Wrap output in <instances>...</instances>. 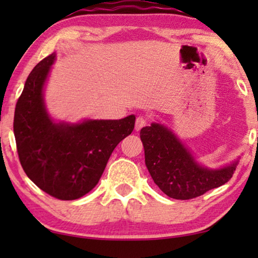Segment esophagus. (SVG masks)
I'll return each instance as SVG.
<instances>
[{"mask_svg":"<svg viewBox=\"0 0 258 258\" xmlns=\"http://www.w3.org/2000/svg\"><path fill=\"white\" fill-rule=\"evenodd\" d=\"M147 124V119L143 117V116H139V117L136 118V123H135V130L136 132H140L141 129L143 128L144 125Z\"/></svg>","mask_w":258,"mask_h":258,"instance_id":"1","label":"esophagus"}]
</instances>
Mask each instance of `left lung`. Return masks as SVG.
I'll use <instances>...</instances> for the list:
<instances>
[{"label": "left lung", "instance_id": "1", "mask_svg": "<svg viewBox=\"0 0 258 258\" xmlns=\"http://www.w3.org/2000/svg\"><path fill=\"white\" fill-rule=\"evenodd\" d=\"M146 165L154 182L165 195L190 200L223 185L232 177L239 157L220 168L201 164L192 151L167 125L153 122L140 133Z\"/></svg>", "mask_w": 258, "mask_h": 258}]
</instances>
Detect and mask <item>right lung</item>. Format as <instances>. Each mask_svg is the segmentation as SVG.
<instances>
[{
	"label": "right lung",
	"instance_id": "obj_1",
	"mask_svg": "<svg viewBox=\"0 0 258 258\" xmlns=\"http://www.w3.org/2000/svg\"><path fill=\"white\" fill-rule=\"evenodd\" d=\"M55 59L52 52L28 76L16 103L14 135L28 177L52 197L70 201L94 189L116 146L133 133L136 117L56 121L44 101Z\"/></svg>",
	"mask_w": 258,
	"mask_h": 258
}]
</instances>
